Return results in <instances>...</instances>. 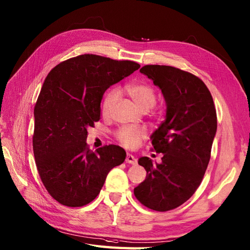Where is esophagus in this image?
<instances>
[{"label":"esophagus","mask_w":250,"mask_h":250,"mask_svg":"<svg viewBox=\"0 0 250 250\" xmlns=\"http://www.w3.org/2000/svg\"><path fill=\"white\" fill-rule=\"evenodd\" d=\"M125 161H126V163H130V164H136V163H137L136 157H135V156H132L131 154H127Z\"/></svg>","instance_id":"obj_1"}]
</instances>
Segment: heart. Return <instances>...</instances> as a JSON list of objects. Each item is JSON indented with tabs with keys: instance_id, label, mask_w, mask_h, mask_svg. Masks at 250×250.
Masks as SVG:
<instances>
[{
	"instance_id": "obj_1",
	"label": "heart",
	"mask_w": 250,
	"mask_h": 250,
	"mask_svg": "<svg viewBox=\"0 0 250 250\" xmlns=\"http://www.w3.org/2000/svg\"><path fill=\"white\" fill-rule=\"evenodd\" d=\"M127 93L136 103L140 109L147 111L155 105L156 91L146 83H133L126 87ZM119 99V91L117 89L109 90L106 93L102 104V112L104 117H109ZM118 141L127 148H136L146 137V131L141 127L125 126L120 128L117 133Z\"/></svg>"
}]
</instances>
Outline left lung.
Masks as SVG:
<instances>
[{
  "label": "left lung",
  "mask_w": 250,
  "mask_h": 250,
  "mask_svg": "<svg viewBox=\"0 0 250 250\" xmlns=\"http://www.w3.org/2000/svg\"><path fill=\"white\" fill-rule=\"evenodd\" d=\"M140 72L160 88L167 115L150 136L162 162L140 158L147 174L133 193L145 207L164 212L186 203L202 182L216 133V110L209 89L191 73L159 64L144 65Z\"/></svg>",
  "instance_id": "8db88e82"
}]
</instances>
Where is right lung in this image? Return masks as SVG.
I'll return each instance as SVG.
<instances>
[{
  "mask_svg": "<svg viewBox=\"0 0 250 250\" xmlns=\"http://www.w3.org/2000/svg\"><path fill=\"white\" fill-rule=\"evenodd\" d=\"M140 64L93 54L60 62L48 73L34 109L33 149L40 178L50 195L66 207H83L99 195L108 173L126 151L87 145L88 127L101 117L105 91Z\"/></svg>",
  "mask_w": 250,
  "mask_h": 250,
  "instance_id": "1",
  "label": "right lung"
}]
</instances>
